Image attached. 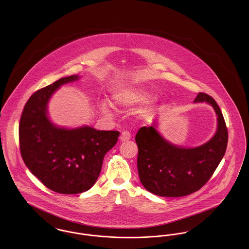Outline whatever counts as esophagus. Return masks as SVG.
I'll return each mask as SVG.
<instances>
[{
	"label": "esophagus",
	"instance_id": "esophagus-1",
	"mask_svg": "<svg viewBox=\"0 0 249 249\" xmlns=\"http://www.w3.org/2000/svg\"><path fill=\"white\" fill-rule=\"evenodd\" d=\"M120 141L121 142H127L130 139V133L129 131H123L121 134H120V137H119Z\"/></svg>",
	"mask_w": 249,
	"mask_h": 249
}]
</instances>
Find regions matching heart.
Wrapping results in <instances>:
<instances>
[{
    "mask_svg": "<svg viewBox=\"0 0 249 249\" xmlns=\"http://www.w3.org/2000/svg\"><path fill=\"white\" fill-rule=\"evenodd\" d=\"M153 99V95L142 89H127L116 92L111 98V105L114 107L127 108L137 105H142L150 102ZM100 113L108 117L111 113L110 107L107 104H101L99 106Z\"/></svg>",
    "mask_w": 249,
    "mask_h": 249,
    "instance_id": "1",
    "label": "heart"
}]
</instances>
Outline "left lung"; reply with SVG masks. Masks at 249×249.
<instances>
[{
    "label": "left lung",
    "instance_id": "obj_1",
    "mask_svg": "<svg viewBox=\"0 0 249 249\" xmlns=\"http://www.w3.org/2000/svg\"><path fill=\"white\" fill-rule=\"evenodd\" d=\"M213 107L216 130L207 142L195 147L177 145L158 130V120L138 130L137 168L144 189L161 197H182L200 190L210 179L225 155L228 130L223 115L209 95L199 93L194 100Z\"/></svg>",
    "mask_w": 249,
    "mask_h": 249
}]
</instances>
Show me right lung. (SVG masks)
<instances>
[{
  "mask_svg": "<svg viewBox=\"0 0 249 249\" xmlns=\"http://www.w3.org/2000/svg\"><path fill=\"white\" fill-rule=\"evenodd\" d=\"M80 79L62 77L31 96L19 122V145L28 169L47 188L61 194L89 190L102 170L104 158L114 147L117 130H97L84 125L59 127L48 116V104L62 85Z\"/></svg>",
  "mask_w": 249,
  "mask_h": 249,
  "instance_id": "right-lung-1",
  "label": "right lung"
}]
</instances>
